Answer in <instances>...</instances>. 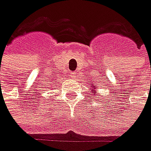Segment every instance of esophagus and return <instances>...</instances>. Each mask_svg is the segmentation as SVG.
<instances>
[{"mask_svg":"<svg viewBox=\"0 0 151 151\" xmlns=\"http://www.w3.org/2000/svg\"><path fill=\"white\" fill-rule=\"evenodd\" d=\"M76 77H77V73L76 72H73V71L70 72V78L74 80V79H76Z\"/></svg>","mask_w":151,"mask_h":151,"instance_id":"esophagus-1","label":"esophagus"}]
</instances>
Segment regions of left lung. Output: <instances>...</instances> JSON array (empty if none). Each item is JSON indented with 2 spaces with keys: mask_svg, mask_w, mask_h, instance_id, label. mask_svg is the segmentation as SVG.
<instances>
[{
  "mask_svg": "<svg viewBox=\"0 0 151 151\" xmlns=\"http://www.w3.org/2000/svg\"><path fill=\"white\" fill-rule=\"evenodd\" d=\"M96 88V86H94V87H91V90H92V92H93V94H96V92L95 91V89Z\"/></svg>",
  "mask_w": 151,
  "mask_h": 151,
  "instance_id": "left-lung-1",
  "label": "left lung"
}]
</instances>
